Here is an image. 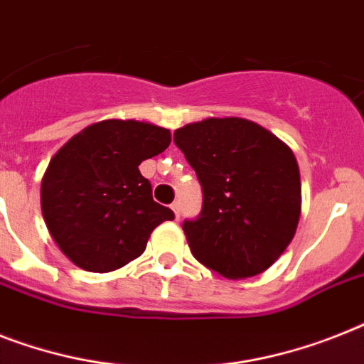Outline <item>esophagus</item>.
Segmentation results:
<instances>
[{
  "instance_id": "obj_1",
  "label": "esophagus",
  "mask_w": 364,
  "mask_h": 364,
  "mask_svg": "<svg viewBox=\"0 0 364 364\" xmlns=\"http://www.w3.org/2000/svg\"><path fill=\"white\" fill-rule=\"evenodd\" d=\"M170 208H172V211H173V217L179 218V213H181V203L173 202L172 205H170Z\"/></svg>"
}]
</instances>
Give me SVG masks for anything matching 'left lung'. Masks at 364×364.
Segmentation results:
<instances>
[{"label":"left lung","instance_id":"obj_1","mask_svg":"<svg viewBox=\"0 0 364 364\" xmlns=\"http://www.w3.org/2000/svg\"><path fill=\"white\" fill-rule=\"evenodd\" d=\"M202 185V213L183 232L194 258L224 279L264 273L282 256L301 217L294 151L243 117H208L173 132Z\"/></svg>","mask_w":364,"mask_h":364}]
</instances>
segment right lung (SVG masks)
<instances>
[{
	"label": "right lung",
	"mask_w": 364,
	"mask_h": 364,
	"mask_svg": "<svg viewBox=\"0 0 364 364\" xmlns=\"http://www.w3.org/2000/svg\"><path fill=\"white\" fill-rule=\"evenodd\" d=\"M168 129L146 121L105 119L85 127L52 156L41 183L50 235L75 265L110 273L146 250L172 209L153 200L141 161L170 146Z\"/></svg>",
	"instance_id": "1"
}]
</instances>
